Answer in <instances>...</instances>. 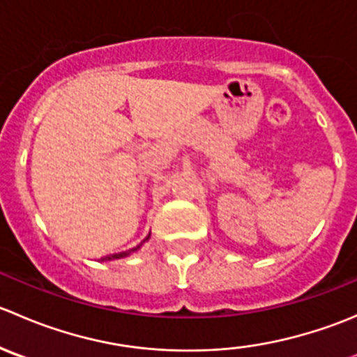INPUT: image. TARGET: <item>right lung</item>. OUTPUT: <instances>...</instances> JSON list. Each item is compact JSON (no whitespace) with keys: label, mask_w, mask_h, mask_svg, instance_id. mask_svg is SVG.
I'll return each instance as SVG.
<instances>
[{"label":"right lung","mask_w":357,"mask_h":357,"mask_svg":"<svg viewBox=\"0 0 357 357\" xmlns=\"http://www.w3.org/2000/svg\"><path fill=\"white\" fill-rule=\"evenodd\" d=\"M150 238V235L146 236L145 240H143L142 243H139V245H136L135 248H129V250H124V252H119V254H112V255H105V257H102V261H114V259H122V257H128V255H131V254H135V252H138L139 248H142V245L143 243L146 242V240Z\"/></svg>","instance_id":"right-lung-1"}]
</instances>
